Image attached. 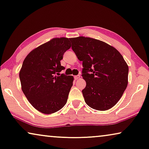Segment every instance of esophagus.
<instances>
[{
    "mask_svg": "<svg viewBox=\"0 0 149 149\" xmlns=\"http://www.w3.org/2000/svg\"><path fill=\"white\" fill-rule=\"evenodd\" d=\"M79 77H80V75H75L74 76V79H75V80H77V79H78Z\"/></svg>",
    "mask_w": 149,
    "mask_h": 149,
    "instance_id": "esophagus-1",
    "label": "esophagus"
}]
</instances>
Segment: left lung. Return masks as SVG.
Here are the masks:
<instances>
[{
	"label": "left lung",
	"instance_id": "8db88e82",
	"mask_svg": "<svg viewBox=\"0 0 149 149\" xmlns=\"http://www.w3.org/2000/svg\"><path fill=\"white\" fill-rule=\"evenodd\" d=\"M70 39L77 59L83 62L82 77L86 86L82 94L86 103L97 110L110 109L128 85V66L123 55L114 47L96 39L81 36Z\"/></svg>",
	"mask_w": 149,
	"mask_h": 149
}]
</instances>
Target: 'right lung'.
<instances>
[{"instance_id": "right-lung-1", "label": "right lung", "mask_w": 149, "mask_h": 149, "mask_svg": "<svg viewBox=\"0 0 149 149\" xmlns=\"http://www.w3.org/2000/svg\"><path fill=\"white\" fill-rule=\"evenodd\" d=\"M71 45L70 39L53 38L32 50L24 59L19 72L22 91L40 112H56L67 102L74 77L59 73L65 69L60 61Z\"/></svg>"}]
</instances>
